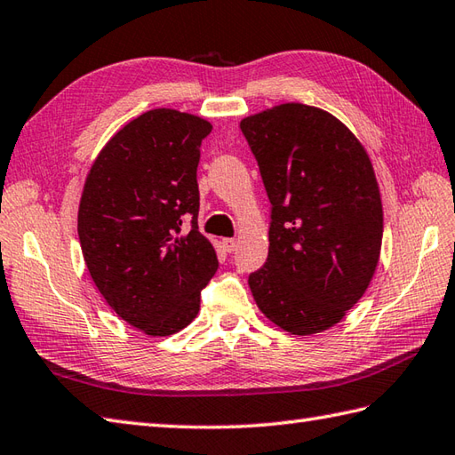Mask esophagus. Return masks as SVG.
I'll list each match as a JSON object with an SVG mask.
<instances>
[{"instance_id": "esophagus-1", "label": "esophagus", "mask_w": 455, "mask_h": 455, "mask_svg": "<svg viewBox=\"0 0 455 455\" xmlns=\"http://www.w3.org/2000/svg\"><path fill=\"white\" fill-rule=\"evenodd\" d=\"M222 248H225L227 252H235V250H236V240L235 238H222Z\"/></svg>"}]
</instances>
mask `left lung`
Returning a JSON list of instances; mask_svg holds the SVG:
<instances>
[{"label":"left lung","mask_w":455,"mask_h":455,"mask_svg":"<svg viewBox=\"0 0 455 455\" xmlns=\"http://www.w3.org/2000/svg\"><path fill=\"white\" fill-rule=\"evenodd\" d=\"M269 212L266 264L248 285L269 321L291 334L340 323L370 285L383 236L371 162L323 109L283 103L240 123Z\"/></svg>","instance_id":"1"}]
</instances>
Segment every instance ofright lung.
<instances>
[{"mask_svg": "<svg viewBox=\"0 0 455 455\" xmlns=\"http://www.w3.org/2000/svg\"><path fill=\"white\" fill-rule=\"evenodd\" d=\"M211 131L196 115L147 111L105 144L85 180V266L113 311L150 336L186 328L219 267L197 227L199 148Z\"/></svg>", "mask_w": 455, "mask_h": 455, "instance_id": "obj_1", "label": "right lung"}]
</instances>
